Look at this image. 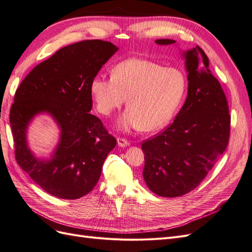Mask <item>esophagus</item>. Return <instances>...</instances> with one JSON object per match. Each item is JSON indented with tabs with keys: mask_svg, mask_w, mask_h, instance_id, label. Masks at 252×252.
<instances>
[{
	"mask_svg": "<svg viewBox=\"0 0 252 252\" xmlns=\"http://www.w3.org/2000/svg\"><path fill=\"white\" fill-rule=\"evenodd\" d=\"M117 142H118V146L119 147H122V148H125L127 146H129V142L125 139H122V138H118L117 139Z\"/></svg>",
	"mask_w": 252,
	"mask_h": 252,
	"instance_id": "obj_1",
	"label": "esophagus"
}]
</instances>
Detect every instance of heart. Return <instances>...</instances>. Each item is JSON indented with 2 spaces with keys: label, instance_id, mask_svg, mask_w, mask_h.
Instances as JSON below:
<instances>
[{
  "label": "heart",
  "instance_id": "b5f03b06",
  "mask_svg": "<svg viewBox=\"0 0 252 252\" xmlns=\"http://www.w3.org/2000/svg\"><path fill=\"white\" fill-rule=\"evenodd\" d=\"M185 88L182 70L139 58L117 64L111 78L94 75L89 85L95 108L103 116L120 108L127 97L128 108L120 117L118 127L121 130L142 128L144 131H156L169 123Z\"/></svg>",
  "mask_w": 252,
  "mask_h": 252
}]
</instances>
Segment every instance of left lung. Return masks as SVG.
<instances>
[{
	"label": "left lung",
	"instance_id": "8db88e82",
	"mask_svg": "<svg viewBox=\"0 0 252 252\" xmlns=\"http://www.w3.org/2000/svg\"><path fill=\"white\" fill-rule=\"evenodd\" d=\"M181 55L188 73L186 101L168 128L142 144L144 181L152 192L165 197L184 195L199 185L226 150L230 133L228 103L209 70L207 56L199 46Z\"/></svg>",
	"mask_w": 252,
	"mask_h": 252
}]
</instances>
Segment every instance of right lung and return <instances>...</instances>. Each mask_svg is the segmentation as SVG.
I'll use <instances>...</instances> for the list:
<instances>
[{
	"mask_svg": "<svg viewBox=\"0 0 252 252\" xmlns=\"http://www.w3.org/2000/svg\"><path fill=\"white\" fill-rule=\"evenodd\" d=\"M119 50L110 42L87 40L58 50L23 80L10 109V126L21 168L49 194L75 200L100 179L106 157L117 145L101 120L90 114V81ZM47 114L60 133L48 157H36L27 133L32 121Z\"/></svg>",
	"mask_w": 252,
	"mask_h": 252,
	"instance_id": "obj_1",
	"label": "right lung"
}]
</instances>
